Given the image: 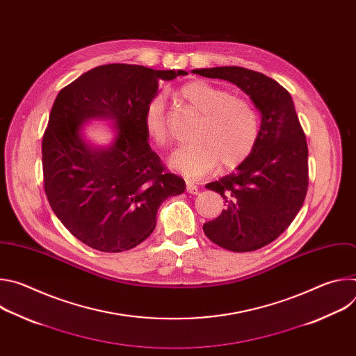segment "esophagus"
<instances>
[{"instance_id": "obj_1", "label": "esophagus", "mask_w": 356, "mask_h": 356, "mask_svg": "<svg viewBox=\"0 0 356 356\" xmlns=\"http://www.w3.org/2000/svg\"><path fill=\"white\" fill-rule=\"evenodd\" d=\"M186 190H187V193H190V194H198V187H197V184L194 183V181H191V180H187L186 181Z\"/></svg>"}]
</instances>
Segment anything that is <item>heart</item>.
I'll list each match as a JSON object with an SVG mask.
<instances>
[{
	"mask_svg": "<svg viewBox=\"0 0 356 356\" xmlns=\"http://www.w3.org/2000/svg\"><path fill=\"white\" fill-rule=\"evenodd\" d=\"M181 98L201 120L195 124L191 140L180 146L170 158L179 173L197 179L211 172L220 162L225 169L243 162L257 146L261 122L250 101L207 81H193L181 87ZM143 127L150 142L165 147L170 139L166 104L162 95L152 98L143 113Z\"/></svg>",
	"mask_w": 356,
	"mask_h": 356,
	"instance_id": "obj_1",
	"label": "heart"
}]
</instances>
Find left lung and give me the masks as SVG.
Segmentation results:
<instances>
[{"label": "left lung", "mask_w": 356, "mask_h": 356, "mask_svg": "<svg viewBox=\"0 0 356 356\" xmlns=\"http://www.w3.org/2000/svg\"><path fill=\"white\" fill-rule=\"evenodd\" d=\"M193 73L236 84L261 111L257 146L231 175L206 187L221 194L227 210L202 225L218 246L250 252L280 236L300 211L309 187V147L289 91L273 79L238 66Z\"/></svg>", "instance_id": "obj_1"}]
</instances>
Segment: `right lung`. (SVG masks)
I'll return each mask as SVG.
<instances>
[{
    "label": "right lung",
    "mask_w": 356,
    "mask_h": 356,
    "mask_svg": "<svg viewBox=\"0 0 356 356\" xmlns=\"http://www.w3.org/2000/svg\"><path fill=\"white\" fill-rule=\"evenodd\" d=\"M184 70L103 65L63 87L42 139L43 187L50 207L79 241L101 252H124L156 227L162 202L186 190L147 143L143 113L162 80ZM103 116L118 125L107 149H91L81 124Z\"/></svg>",
    "instance_id": "right-lung-1"
}]
</instances>
